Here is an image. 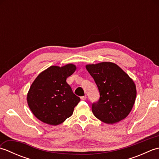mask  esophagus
Listing matches in <instances>:
<instances>
[{
    "label": "esophagus",
    "instance_id": "esophagus-1",
    "mask_svg": "<svg viewBox=\"0 0 159 159\" xmlns=\"http://www.w3.org/2000/svg\"><path fill=\"white\" fill-rule=\"evenodd\" d=\"M80 99L83 100H85L87 99V96H81V97H80Z\"/></svg>",
    "mask_w": 159,
    "mask_h": 159
}]
</instances>
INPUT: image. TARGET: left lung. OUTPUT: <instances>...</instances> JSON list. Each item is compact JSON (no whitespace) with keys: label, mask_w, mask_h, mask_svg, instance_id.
Wrapping results in <instances>:
<instances>
[{"label":"left lung","mask_w":159,"mask_h":159,"mask_svg":"<svg viewBox=\"0 0 159 159\" xmlns=\"http://www.w3.org/2000/svg\"><path fill=\"white\" fill-rule=\"evenodd\" d=\"M85 67L100 92L99 100L92 104L95 117L109 124L125 119L133 109L137 96L133 79L112 62L87 64Z\"/></svg>","instance_id":"left-lung-1"}]
</instances>
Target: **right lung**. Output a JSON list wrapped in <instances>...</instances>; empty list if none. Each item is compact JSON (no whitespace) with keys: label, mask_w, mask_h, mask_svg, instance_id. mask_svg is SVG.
Returning a JSON list of instances; mask_svg holds the SVG:
<instances>
[{"label":"right lung","mask_w":159,"mask_h":159,"mask_svg":"<svg viewBox=\"0 0 159 159\" xmlns=\"http://www.w3.org/2000/svg\"><path fill=\"white\" fill-rule=\"evenodd\" d=\"M76 69L72 63L52 66L33 82L27 93V103L33 115L42 122L57 126L72 115L80 99L73 93L66 79Z\"/></svg>","instance_id":"add662e5"}]
</instances>
